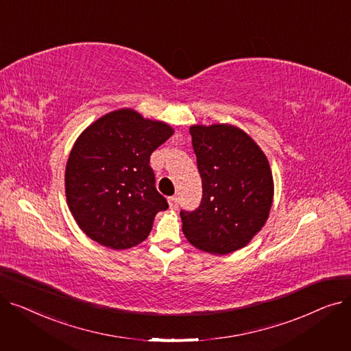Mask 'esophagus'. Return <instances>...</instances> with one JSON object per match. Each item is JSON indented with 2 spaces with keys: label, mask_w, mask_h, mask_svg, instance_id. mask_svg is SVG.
<instances>
[{
  "label": "esophagus",
  "mask_w": 351,
  "mask_h": 351,
  "mask_svg": "<svg viewBox=\"0 0 351 351\" xmlns=\"http://www.w3.org/2000/svg\"><path fill=\"white\" fill-rule=\"evenodd\" d=\"M168 202H169V208L172 210H176L179 208V204H178V197L176 196H171L168 197Z\"/></svg>",
  "instance_id": "34e87169"
}]
</instances>
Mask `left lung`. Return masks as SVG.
<instances>
[{"label": "left lung", "mask_w": 351, "mask_h": 351, "mask_svg": "<svg viewBox=\"0 0 351 351\" xmlns=\"http://www.w3.org/2000/svg\"><path fill=\"white\" fill-rule=\"evenodd\" d=\"M202 202L180 210L182 230L197 249L228 254L245 247L269 217L273 176L263 151L233 125L191 126Z\"/></svg>", "instance_id": "8db88e82"}]
</instances>
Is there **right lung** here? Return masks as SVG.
Returning a JSON list of instances; mask_svg holds the SVG:
<instances>
[{
	"mask_svg": "<svg viewBox=\"0 0 351 351\" xmlns=\"http://www.w3.org/2000/svg\"><path fill=\"white\" fill-rule=\"evenodd\" d=\"M173 135L165 122L123 108L90 123L73 143L65 169L68 208L81 230L122 250L149 236L168 202L155 188L151 155Z\"/></svg>",
	"mask_w": 351,
	"mask_h": 351,
	"instance_id": "1",
	"label": "right lung"
}]
</instances>
